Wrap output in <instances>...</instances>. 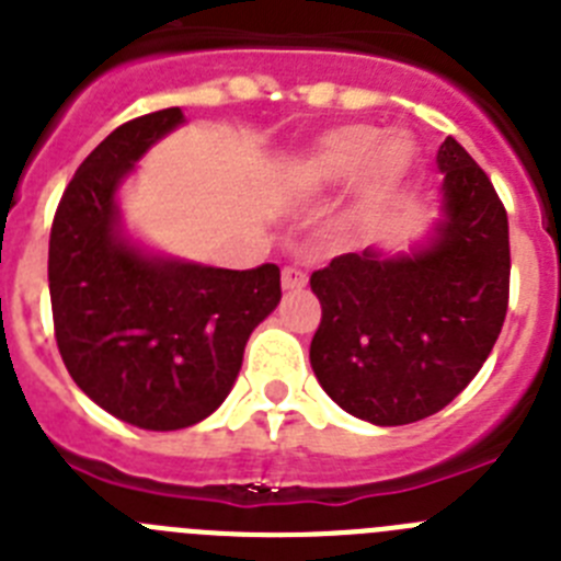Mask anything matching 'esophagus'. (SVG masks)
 Wrapping results in <instances>:
<instances>
[{
	"instance_id": "esophagus-1",
	"label": "esophagus",
	"mask_w": 561,
	"mask_h": 561,
	"mask_svg": "<svg viewBox=\"0 0 561 561\" xmlns=\"http://www.w3.org/2000/svg\"><path fill=\"white\" fill-rule=\"evenodd\" d=\"M305 285H308V274H305L301 267L287 265L285 271H282V287H285V290H301Z\"/></svg>"
}]
</instances>
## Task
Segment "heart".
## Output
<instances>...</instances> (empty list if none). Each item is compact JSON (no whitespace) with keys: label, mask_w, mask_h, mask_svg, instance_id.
<instances>
[{"label":"heart","mask_w":561,"mask_h":561,"mask_svg":"<svg viewBox=\"0 0 561 561\" xmlns=\"http://www.w3.org/2000/svg\"><path fill=\"white\" fill-rule=\"evenodd\" d=\"M417 144L407 133L381 138L373 124H347L313 144L308 154L290 169V186L299 192H321L355 178L367 165L373 188H396L412 174Z\"/></svg>","instance_id":"obj_1"}]
</instances>
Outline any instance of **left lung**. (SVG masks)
Listing matches in <instances>:
<instances>
[{"label": "left lung", "instance_id": "obj_1", "mask_svg": "<svg viewBox=\"0 0 561 561\" xmlns=\"http://www.w3.org/2000/svg\"><path fill=\"white\" fill-rule=\"evenodd\" d=\"M443 214L415 256L367 248L313 271L321 321L310 364L350 415L403 426L455 401L489 358L508 310V214L455 138L437 152Z\"/></svg>", "mask_w": 561, "mask_h": 561}]
</instances>
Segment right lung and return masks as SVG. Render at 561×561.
<instances>
[{
  "mask_svg": "<svg viewBox=\"0 0 561 561\" xmlns=\"http://www.w3.org/2000/svg\"><path fill=\"white\" fill-rule=\"evenodd\" d=\"M183 124L180 106L126 121L67 183L50 228L53 330L67 373L110 415L186 428L226 401L248 335L279 305V267L154 260L118 233L115 188Z\"/></svg>",
  "mask_w": 561,
  "mask_h": 561,
  "instance_id": "right-lung-1",
  "label": "right lung"
}]
</instances>
